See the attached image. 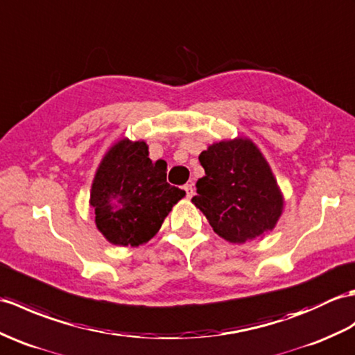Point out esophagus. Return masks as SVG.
<instances>
[{"label":"esophagus","instance_id":"obj_1","mask_svg":"<svg viewBox=\"0 0 355 355\" xmlns=\"http://www.w3.org/2000/svg\"><path fill=\"white\" fill-rule=\"evenodd\" d=\"M184 191H186V196L189 198V200H191V198H192L193 193H195L193 186H192V184H186V186H184Z\"/></svg>","mask_w":355,"mask_h":355}]
</instances>
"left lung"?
Listing matches in <instances>:
<instances>
[{
    "mask_svg": "<svg viewBox=\"0 0 355 355\" xmlns=\"http://www.w3.org/2000/svg\"><path fill=\"white\" fill-rule=\"evenodd\" d=\"M205 175L192 202L230 243L263 239L284 210V195L260 148L250 137L224 139L200 154Z\"/></svg>",
    "mask_w": 355,
    "mask_h": 355,
    "instance_id": "8db88e82",
    "label": "left lung"
}]
</instances>
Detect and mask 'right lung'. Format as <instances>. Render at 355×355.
Masks as SVG:
<instances>
[{
    "mask_svg": "<svg viewBox=\"0 0 355 355\" xmlns=\"http://www.w3.org/2000/svg\"><path fill=\"white\" fill-rule=\"evenodd\" d=\"M168 164L153 162L145 140H116L95 171L90 207L107 242L139 246L159 233L164 218L186 195L166 181Z\"/></svg>",
    "mask_w": 355,
    "mask_h": 355,
    "instance_id": "obj_1",
    "label": "right lung"
}]
</instances>
